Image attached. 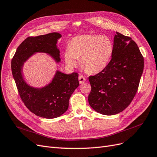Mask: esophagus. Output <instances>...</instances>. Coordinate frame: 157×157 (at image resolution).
<instances>
[{
    "label": "esophagus",
    "mask_w": 157,
    "mask_h": 157,
    "mask_svg": "<svg viewBox=\"0 0 157 157\" xmlns=\"http://www.w3.org/2000/svg\"><path fill=\"white\" fill-rule=\"evenodd\" d=\"M78 80L80 84H82L84 82L86 81V78L82 75H80L78 77Z\"/></svg>",
    "instance_id": "1"
}]
</instances>
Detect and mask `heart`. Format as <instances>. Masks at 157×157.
<instances>
[{
    "instance_id": "heart-1",
    "label": "heart",
    "mask_w": 157,
    "mask_h": 157,
    "mask_svg": "<svg viewBox=\"0 0 157 157\" xmlns=\"http://www.w3.org/2000/svg\"><path fill=\"white\" fill-rule=\"evenodd\" d=\"M114 47L107 36L84 35L75 37L64 58L69 67H75L80 58L81 67L89 73H98L105 69L113 54Z\"/></svg>"
}]
</instances>
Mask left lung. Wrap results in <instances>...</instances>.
Masks as SVG:
<instances>
[{
	"label": "left lung",
	"instance_id": "left-lung-1",
	"mask_svg": "<svg viewBox=\"0 0 157 157\" xmlns=\"http://www.w3.org/2000/svg\"><path fill=\"white\" fill-rule=\"evenodd\" d=\"M113 47L107 67L88 78L92 87L88 96L90 105L105 115H116L130 105L144 67V57L130 37L117 32Z\"/></svg>",
	"mask_w": 157,
	"mask_h": 157
}]
</instances>
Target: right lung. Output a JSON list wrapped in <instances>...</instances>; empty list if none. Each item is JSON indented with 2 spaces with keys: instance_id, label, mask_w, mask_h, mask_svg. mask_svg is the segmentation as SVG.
I'll return each mask as SVG.
<instances>
[{
  "instance_id": "1",
  "label": "right lung",
  "mask_w": 157,
  "mask_h": 157,
  "mask_svg": "<svg viewBox=\"0 0 157 157\" xmlns=\"http://www.w3.org/2000/svg\"><path fill=\"white\" fill-rule=\"evenodd\" d=\"M61 37L58 33L28 37L18 46L12 60V75L21 100L31 112L42 118L59 117L67 110L69 98L79 85L78 74L67 75L57 70L48 84L35 88L25 81L23 67L36 53L48 54L56 63H59L60 51L56 44Z\"/></svg>"
}]
</instances>
